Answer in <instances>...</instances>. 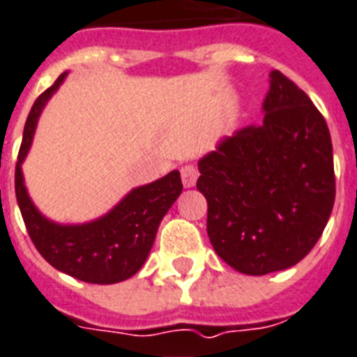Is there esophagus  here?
<instances>
[{
  "label": "esophagus",
  "mask_w": 357,
  "mask_h": 357,
  "mask_svg": "<svg viewBox=\"0 0 357 357\" xmlns=\"http://www.w3.org/2000/svg\"><path fill=\"white\" fill-rule=\"evenodd\" d=\"M198 169L194 167V165H185L183 169H181V179H183V185L187 188L194 187L196 185V181H198Z\"/></svg>",
  "instance_id": "esophagus-1"
}]
</instances>
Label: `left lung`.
Segmentation results:
<instances>
[{"mask_svg":"<svg viewBox=\"0 0 357 357\" xmlns=\"http://www.w3.org/2000/svg\"><path fill=\"white\" fill-rule=\"evenodd\" d=\"M262 112V124L224 137L198 161L208 240L220 259L245 275L301 262L335 199L332 139L308 95L275 69Z\"/></svg>","mask_w":357,"mask_h":357,"instance_id":"obj_1","label":"left lung"}]
</instances>
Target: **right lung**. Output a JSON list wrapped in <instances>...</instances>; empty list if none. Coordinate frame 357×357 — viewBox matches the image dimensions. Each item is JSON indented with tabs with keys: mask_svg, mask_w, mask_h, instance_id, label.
I'll use <instances>...</instances> for the list:
<instances>
[{
	"mask_svg": "<svg viewBox=\"0 0 357 357\" xmlns=\"http://www.w3.org/2000/svg\"><path fill=\"white\" fill-rule=\"evenodd\" d=\"M66 77L68 71L36 98L29 113L14 174L16 199L29 236L53 268L84 282H123L143 268L159 224L179 198L183 185L178 170H172L152 183L132 188L109 213L93 222L63 225L45 218L29 198L22 163L33 144L38 119Z\"/></svg>",
	"mask_w": 357,
	"mask_h": 357,
	"instance_id": "1",
	"label": "right lung"
}]
</instances>
